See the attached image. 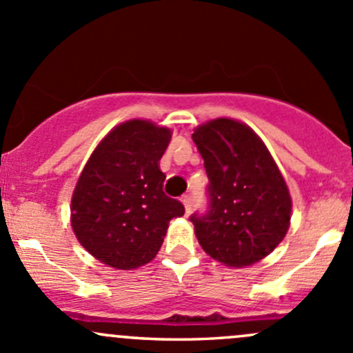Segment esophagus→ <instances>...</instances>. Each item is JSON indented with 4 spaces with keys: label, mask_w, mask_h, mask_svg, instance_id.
I'll use <instances>...</instances> for the list:
<instances>
[{
    "label": "esophagus",
    "mask_w": 353,
    "mask_h": 353,
    "mask_svg": "<svg viewBox=\"0 0 353 353\" xmlns=\"http://www.w3.org/2000/svg\"><path fill=\"white\" fill-rule=\"evenodd\" d=\"M181 201H183L184 210H186V213H188V214L191 213V208H192V199H191V196H183V199H181Z\"/></svg>",
    "instance_id": "34e87169"
}]
</instances>
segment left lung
<instances>
[{
    "label": "left lung",
    "instance_id": "8db88e82",
    "mask_svg": "<svg viewBox=\"0 0 353 353\" xmlns=\"http://www.w3.org/2000/svg\"><path fill=\"white\" fill-rule=\"evenodd\" d=\"M210 179L208 211L194 213L198 242L228 267L262 261L288 233L291 196L279 167L257 133L230 118L192 133Z\"/></svg>",
    "mask_w": 353,
    "mask_h": 353
}]
</instances>
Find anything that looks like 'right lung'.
<instances>
[{
    "mask_svg": "<svg viewBox=\"0 0 353 353\" xmlns=\"http://www.w3.org/2000/svg\"><path fill=\"white\" fill-rule=\"evenodd\" d=\"M170 130L147 120L114 127L84 165L70 201V225L84 248L114 269L128 270L157 255L167 226L184 206L164 192L159 167Z\"/></svg>",
    "mask_w": 353,
    "mask_h": 353,
    "instance_id": "obj_1",
    "label": "right lung"
}]
</instances>
